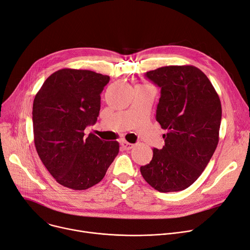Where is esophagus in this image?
I'll list each match as a JSON object with an SVG mask.
<instances>
[{
	"mask_svg": "<svg viewBox=\"0 0 250 250\" xmlns=\"http://www.w3.org/2000/svg\"><path fill=\"white\" fill-rule=\"evenodd\" d=\"M121 145H122V147H123L125 150H130V149H132V148L134 147V144H130V143H128V142H126V141H123V142L121 143Z\"/></svg>",
	"mask_w": 250,
	"mask_h": 250,
	"instance_id": "1",
	"label": "esophagus"
}]
</instances>
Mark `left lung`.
<instances>
[{"instance_id": "1", "label": "left lung", "mask_w": 250, "mask_h": 250, "mask_svg": "<svg viewBox=\"0 0 250 250\" xmlns=\"http://www.w3.org/2000/svg\"><path fill=\"white\" fill-rule=\"evenodd\" d=\"M161 88L156 121L167 134L165 145L141 173L160 192L180 191L200 177L219 143L222 106L208 77L193 65H168L147 72Z\"/></svg>"}]
</instances>
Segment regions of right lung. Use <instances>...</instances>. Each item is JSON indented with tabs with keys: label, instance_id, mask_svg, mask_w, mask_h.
<instances>
[{
	"label": "right lung",
	"instance_id": "obj_1",
	"mask_svg": "<svg viewBox=\"0 0 250 250\" xmlns=\"http://www.w3.org/2000/svg\"><path fill=\"white\" fill-rule=\"evenodd\" d=\"M109 77L89 70L62 69L36 93L32 121L39 158L57 182L84 190L102 180L120 151L116 141L86 136L100 110V94Z\"/></svg>",
	"mask_w": 250,
	"mask_h": 250
}]
</instances>
